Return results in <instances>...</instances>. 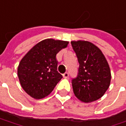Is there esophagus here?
<instances>
[{
  "label": "esophagus",
  "mask_w": 126,
  "mask_h": 126,
  "mask_svg": "<svg viewBox=\"0 0 126 126\" xmlns=\"http://www.w3.org/2000/svg\"><path fill=\"white\" fill-rule=\"evenodd\" d=\"M63 76L64 78H68L69 76V74H68V73H65L63 75Z\"/></svg>",
  "instance_id": "obj_1"
}]
</instances>
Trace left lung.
<instances>
[{
	"mask_svg": "<svg viewBox=\"0 0 126 126\" xmlns=\"http://www.w3.org/2000/svg\"><path fill=\"white\" fill-rule=\"evenodd\" d=\"M71 45L79 63L78 76L72 80L73 93L84 103L98 100L110 83L111 73L107 60L100 49L89 41H71Z\"/></svg>",
	"mask_w": 126,
	"mask_h": 126,
	"instance_id": "obj_1",
	"label": "left lung"
}]
</instances>
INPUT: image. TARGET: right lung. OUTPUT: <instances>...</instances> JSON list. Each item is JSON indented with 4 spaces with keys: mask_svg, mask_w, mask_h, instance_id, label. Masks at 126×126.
Segmentation results:
<instances>
[{
    "mask_svg": "<svg viewBox=\"0 0 126 126\" xmlns=\"http://www.w3.org/2000/svg\"><path fill=\"white\" fill-rule=\"evenodd\" d=\"M68 41L45 39L35 45L21 59L18 67L20 83L27 94L41 99L53 91L63 78L57 71L56 54Z\"/></svg>",
    "mask_w": 126,
    "mask_h": 126,
    "instance_id": "1",
    "label": "right lung"
}]
</instances>
